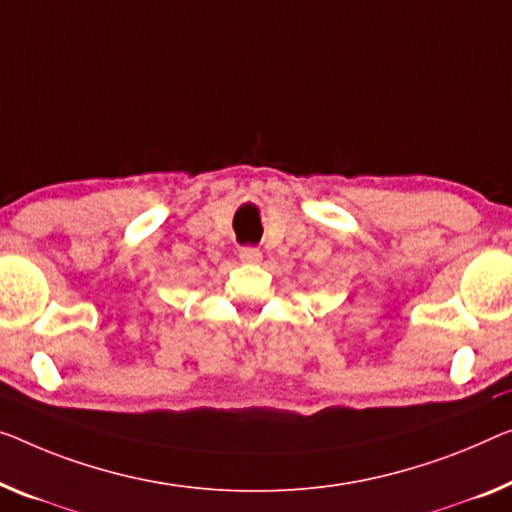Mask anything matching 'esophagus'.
Masks as SVG:
<instances>
[{
	"mask_svg": "<svg viewBox=\"0 0 512 512\" xmlns=\"http://www.w3.org/2000/svg\"><path fill=\"white\" fill-rule=\"evenodd\" d=\"M239 259L243 264H259V262H262V250L253 248V246H246V248H241Z\"/></svg>",
	"mask_w": 512,
	"mask_h": 512,
	"instance_id": "esophagus-1",
	"label": "esophagus"
}]
</instances>
